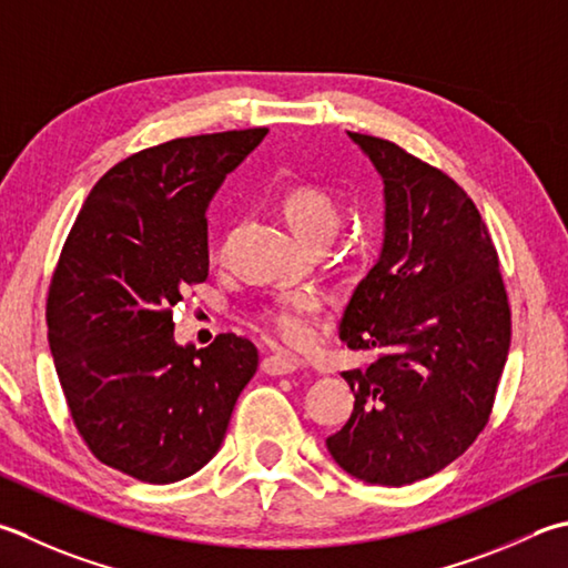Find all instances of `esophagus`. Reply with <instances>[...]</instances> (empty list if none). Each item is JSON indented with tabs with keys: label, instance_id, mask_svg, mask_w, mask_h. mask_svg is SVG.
<instances>
[{
	"label": "esophagus",
	"instance_id": "esophagus-1",
	"mask_svg": "<svg viewBox=\"0 0 568 568\" xmlns=\"http://www.w3.org/2000/svg\"><path fill=\"white\" fill-rule=\"evenodd\" d=\"M261 369L271 376H285L297 369V362L291 357H281V354H268V357H263Z\"/></svg>",
	"mask_w": 568,
	"mask_h": 568
}]
</instances>
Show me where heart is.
<instances>
[{
  "label": "heart",
  "mask_w": 568,
  "mask_h": 568,
  "mask_svg": "<svg viewBox=\"0 0 568 568\" xmlns=\"http://www.w3.org/2000/svg\"><path fill=\"white\" fill-rule=\"evenodd\" d=\"M281 211L300 239L305 243H327L335 236L342 221L337 196L327 186L303 182L285 189ZM325 297L317 291H295L273 297L261 307V320L273 335L295 349H310L320 339V315Z\"/></svg>",
  "instance_id": "heart-1"
}]
</instances>
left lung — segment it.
Instances as JSON below:
<instances>
[{
	"label": "left lung",
	"instance_id": "left-lung-1",
	"mask_svg": "<svg viewBox=\"0 0 568 568\" xmlns=\"http://www.w3.org/2000/svg\"><path fill=\"white\" fill-rule=\"evenodd\" d=\"M349 138L384 180L386 233L339 322L347 347L374 362L344 372L354 410L327 448L359 480L402 487L480 436L513 322L495 243L468 192L396 142Z\"/></svg>",
	"mask_w": 568,
	"mask_h": 568
}]
</instances>
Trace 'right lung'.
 I'll use <instances>...</instances> for the list:
<instances>
[{"label":"right lung","mask_w":568,"mask_h":568,"mask_svg":"<svg viewBox=\"0 0 568 568\" xmlns=\"http://www.w3.org/2000/svg\"><path fill=\"white\" fill-rule=\"evenodd\" d=\"M268 128L176 138L100 176L47 297L49 344L75 430L135 480H184L214 458L258 349L233 332L174 344L172 307L206 281V206Z\"/></svg>","instance_id":"right-lung-1"}]
</instances>
